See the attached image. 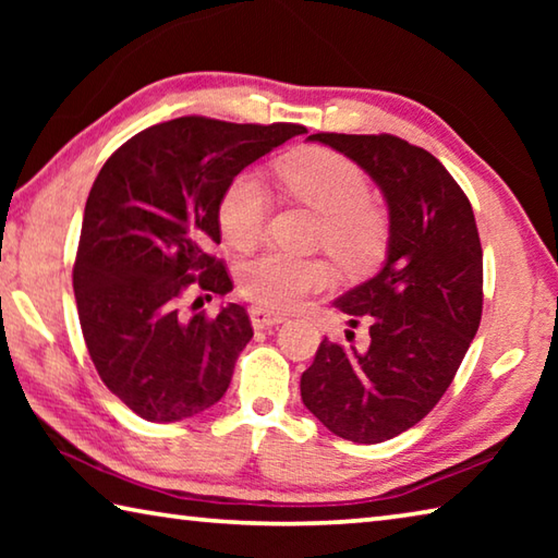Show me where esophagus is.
<instances>
[{
    "instance_id": "1",
    "label": "esophagus",
    "mask_w": 558,
    "mask_h": 558,
    "mask_svg": "<svg viewBox=\"0 0 558 558\" xmlns=\"http://www.w3.org/2000/svg\"><path fill=\"white\" fill-rule=\"evenodd\" d=\"M286 315L280 313H270L266 307H251V323L256 329H268V327H276L280 323H286Z\"/></svg>"
}]
</instances>
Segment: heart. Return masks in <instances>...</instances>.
Returning a JSON list of instances; mask_svg holds the SVG:
<instances>
[{
	"instance_id": "1",
	"label": "heart",
	"mask_w": 558,
	"mask_h": 558,
	"mask_svg": "<svg viewBox=\"0 0 558 558\" xmlns=\"http://www.w3.org/2000/svg\"><path fill=\"white\" fill-rule=\"evenodd\" d=\"M280 186L323 216L319 243H325L339 266L347 270L372 268L389 243V219L369 199V179L352 159L332 149H302L280 159L276 167ZM270 211L268 189L256 174H235L221 192L216 216L223 239L235 248L256 243ZM329 268L319 258H302L268 248L239 266V290L258 307L290 310L310 292L325 288Z\"/></svg>"
}]
</instances>
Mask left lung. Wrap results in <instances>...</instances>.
I'll return each instance as SVG.
<instances>
[{"mask_svg":"<svg viewBox=\"0 0 558 558\" xmlns=\"http://www.w3.org/2000/svg\"><path fill=\"white\" fill-rule=\"evenodd\" d=\"M307 140L356 162L389 204L384 268L335 302L354 329L369 327V344L325 337L300 379L327 430L374 446L426 418L456 379L483 317V245L465 192L423 147L396 135Z\"/></svg>","mask_w":558,"mask_h":558,"instance_id":"8db88e82","label":"left lung"}]
</instances>
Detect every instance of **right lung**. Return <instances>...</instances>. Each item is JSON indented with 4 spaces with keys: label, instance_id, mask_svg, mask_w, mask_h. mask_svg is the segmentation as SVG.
<instances>
[{
    "label": "right lung",
    "instance_id": "right-lung-1",
    "mask_svg": "<svg viewBox=\"0 0 558 558\" xmlns=\"http://www.w3.org/2000/svg\"><path fill=\"white\" fill-rule=\"evenodd\" d=\"M305 132L186 116L137 132L102 165L73 263L75 305L102 384L140 418L182 421L229 389L253 337L248 313L231 302L216 317L186 315L182 305L233 288L209 253L221 243L226 184Z\"/></svg>",
    "mask_w": 558,
    "mask_h": 558
}]
</instances>
